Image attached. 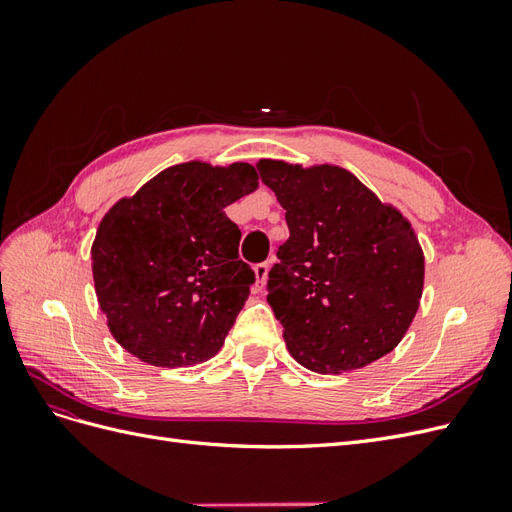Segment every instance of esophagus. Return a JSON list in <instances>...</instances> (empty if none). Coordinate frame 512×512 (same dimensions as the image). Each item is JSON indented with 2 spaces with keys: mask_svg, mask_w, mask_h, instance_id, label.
Here are the masks:
<instances>
[{
  "mask_svg": "<svg viewBox=\"0 0 512 512\" xmlns=\"http://www.w3.org/2000/svg\"><path fill=\"white\" fill-rule=\"evenodd\" d=\"M254 273H256L258 288H262L267 282V275H269V262H258V265L254 267Z\"/></svg>",
  "mask_w": 512,
  "mask_h": 512,
  "instance_id": "1",
  "label": "esophagus"
}]
</instances>
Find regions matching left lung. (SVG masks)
I'll use <instances>...</instances> for the list:
<instances>
[{
    "instance_id": "8db88e82",
    "label": "left lung",
    "mask_w": 512,
    "mask_h": 512,
    "mask_svg": "<svg viewBox=\"0 0 512 512\" xmlns=\"http://www.w3.org/2000/svg\"><path fill=\"white\" fill-rule=\"evenodd\" d=\"M256 168L290 230L267 280L290 354L318 374L382 359L423 294L425 258L410 222L346 168L275 160Z\"/></svg>"
}]
</instances>
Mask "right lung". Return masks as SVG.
<instances>
[{
    "label": "right lung",
    "instance_id": "add662e5",
    "mask_svg": "<svg viewBox=\"0 0 512 512\" xmlns=\"http://www.w3.org/2000/svg\"><path fill=\"white\" fill-rule=\"evenodd\" d=\"M258 188L250 164L170 166L104 215L91 245L100 309L113 337L156 367L220 352L243 309L252 267L224 209Z\"/></svg>",
    "mask_w": 512,
    "mask_h": 512
}]
</instances>
